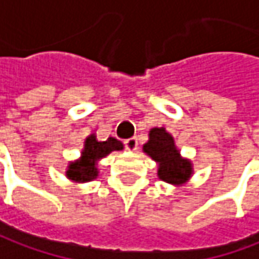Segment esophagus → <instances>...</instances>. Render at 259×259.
Instances as JSON below:
<instances>
[{
    "label": "esophagus",
    "instance_id": "1",
    "mask_svg": "<svg viewBox=\"0 0 259 259\" xmlns=\"http://www.w3.org/2000/svg\"><path fill=\"white\" fill-rule=\"evenodd\" d=\"M124 146H126V149H127V150H130V152H136L137 150V139L136 137L127 139V140L124 142Z\"/></svg>",
    "mask_w": 259,
    "mask_h": 259
}]
</instances>
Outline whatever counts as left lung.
<instances>
[{
	"label": "left lung",
	"instance_id": "obj_1",
	"mask_svg": "<svg viewBox=\"0 0 259 259\" xmlns=\"http://www.w3.org/2000/svg\"><path fill=\"white\" fill-rule=\"evenodd\" d=\"M143 152L157 164V177L171 186L187 184L194 174L193 163L181 156L174 137L164 127L149 130V140L143 144Z\"/></svg>",
	"mask_w": 259,
	"mask_h": 259
}]
</instances>
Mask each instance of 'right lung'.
Returning <instances> with one entry per match:
<instances>
[{"label": "right lung", "instance_id": "1", "mask_svg": "<svg viewBox=\"0 0 259 259\" xmlns=\"http://www.w3.org/2000/svg\"><path fill=\"white\" fill-rule=\"evenodd\" d=\"M123 149L124 146L120 140L109 137L105 142H100L96 137V133L93 132L85 139L80 156L68 163L65 174L70 181L78 184L95 180L99 176L98 166L100 160L105 159L112 152H119Z\"/></svg>", "mask_w": 259, "mask_h": 259}]
</instances>
